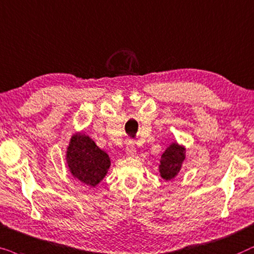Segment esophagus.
<instances>
[{
	"label": "esophagus",
	"mask_w": 254,
	"mask_h": 254,
	"mask_svg": "<svg viewBox=\"0 0 254 254\" xmlns=\"http://www.w3.org/2000/svg\"><path fill=\"white\" fill-rule=\"evenodd\" d=\"M127 157H136V146H134L133 143L127 144Z\"/></svg>",
	"instance_id": "1"
}]
</instances>
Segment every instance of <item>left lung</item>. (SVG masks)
<instances>
[{
    "mask_svg": "<svg viewBox=\"0 0 254 254\" xmlns=\"http://www.w3.org/2000/svg\"><path fill=\"white\" fill-rule=\"evenodd\" d=\"M186 159V148L182 145H179L177 141L170 144L161 155L160 165H159V173L164 180H172L180 172L182 164Z\"/></svg>",
    "mask_w": 254,
    "mask_h": 254,
    "instance_id": "obj_1",
    "label": "left lung"
}]
</instances>
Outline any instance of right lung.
I'll use <instances>...</instances> for the list:
<instances>
[{
	"label": "right lung",
	"mask_w": 254,
	"mask_h": 254,
	"mask_svg": "<svg viewBox=\"0 0 254 254\" xmlns=\"http://www.w3.org/2000/svg\"><path fill=\"white\" fill-rule=\"evenodd\" d=\"M66 161L74 179L89 187H96L108 173L110 158L92 138L76 132L70 138L66 151Z\"/></svg>",
	"instance_id": "right-lung-1"
}]
</instances>
